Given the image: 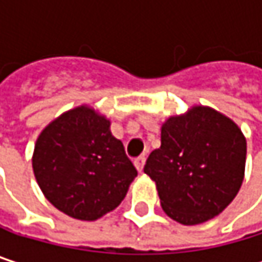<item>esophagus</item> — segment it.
Listing matches in <instances>:
<instances>
[{
	"mask_svg": "<svg viewBox=\"0 0 262 262\" xmlns=\"http://www.w3.org/2000/svg\"><path fill=\"white\" fill-rule=\"evenodd\" d=\"M133 164H135L136 170L141 173V171H142V168H144V164H145V156H138V158H135Z\"/></svg>",
	"mask_w": 262,
	"mask_h": 262,
	"instance_id": "1",
	"label": "esophagus"
}]
</instances>
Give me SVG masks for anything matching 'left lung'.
Instances as JSON below:
<instances>
[{
    "instance_id": "obj_1",
    "label": "left lung",
    "mask_w": 262,
    "mask_h": 262,
    "mask_svg": "<svg viewBox=\"0 0 262 262\" xmlns=\"http://www.w3.org/2000/svg\"><path fill=\"white\" fill-rule=\"evenodd\" d=\"M246 151V139L232 120L197 106L164 123L161 147L147 158L144 173L156 182L168 217L182 225H199L235 199Z\"/></svg>"
}]
</instances>
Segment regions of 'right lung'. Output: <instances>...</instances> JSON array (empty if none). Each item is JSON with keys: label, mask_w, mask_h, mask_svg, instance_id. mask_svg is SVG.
<instances>
[{"label": "right lung", "mask_w": 262, "mask_h": 262, "mask_svg": "<svg viewBox=\"0 0 262 262\" xmlns=\"http://www.w3.org/2000/svg\"><path fill=\"white\" fill-rule=\"evenodd\" d=\"M111 123L86 106L60 115L39 135L33 171L45 197L77 220L115 209L138 176Z\"/></svg>", "instance_id": "1"}]
</instances>
